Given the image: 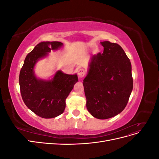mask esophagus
<instances>
[{
	"mask_svg": "<svg viewBox=\"0 0 159 159\" xmlns=\"http://www.w3.org/2000/svg\"><path fill=\"white\" fill-rule=\"evenodd\" d=\"M85 74V71L84 70V69L80 68L78 70V75L79 78H84Z\"/></svg>",
	"mask_w": 159,
	"mask_h": 159,
	"instance_id": "34e87169",
	"label": "esophagus"
}]
</instances>
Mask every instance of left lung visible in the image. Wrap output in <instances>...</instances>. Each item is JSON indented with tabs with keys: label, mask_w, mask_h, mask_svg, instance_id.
Listing matches in <instances>:
<instances>
[{
	"label": "left lung",
	"mask_w": 159,
	"mask_h": 159,
	"mask_svg": "<svg viewBox=\"0 0 159 159\" xmlns=\"http://www.w3.org/2000/svg\"><path fill=\"white\" fill-rule=\"evenodd\" d=\"M101 44L103 52L91 57L83 85L88 111L95 118L106 119L125 108L133 80L131 61L122 48L109 41Z\"/></svg>",
	"instance_id": "obj_1"
}]
</instances>
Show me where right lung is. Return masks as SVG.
Masks as SVG:
<instances>
[{"label": "right lung", "mask_w": 159, "mask_h": 159, "mask_svg": "<svg viewBox=\"0 0 159 159\" xmlns=\"http://www.w3.org/2000/svg\"><path fill=\"white\" fill-rule=\"evenodd\" d=\"M63 46L61 42H42L38 44L24 61L19 84L24 103L32 112L45 118H54L64 111L66 99L74 84L78 75H69L57 71L51 80L38 79L34 68L38 60L48 56L51 50H56Z\"/></svg>", "instance_id": "obj_1"}]
</instances>
